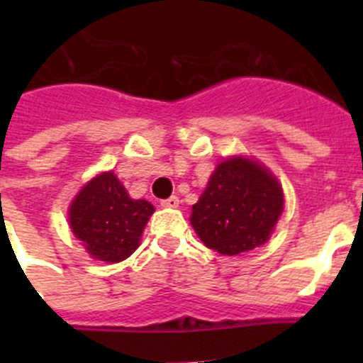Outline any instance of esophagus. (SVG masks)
<instances>
[{"instance_id": "esophagus-1", "label": "esophagus", "mask_w": 363, "mask_h": 363, "mask_svg": "<svg viewBox=\"0 0 363 363\" xmlns=\"http://www.w3.org/2000/svg\"><path fill=\"white\" fill-rule=\"evenodd\" d=\"M161 207H164V208L179 207V199L174 195V196H170V199H167V200H161Z\"/></svg>"}]
</instances>
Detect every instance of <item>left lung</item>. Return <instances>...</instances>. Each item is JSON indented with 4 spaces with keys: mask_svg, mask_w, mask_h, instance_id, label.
<instances>
[{
    "mask_svg": "<svg viewBox=\"0 0 363 363\" xmlns=\"http://www.w3.org/2000/svg\"><path fill=\"white\" fill-rule=\"evenodd\" d=\"M283 207L276 175L258 161L233 156L212 172L189 221L208 250L235 256L270 239Z\"/></svg>",
    "mask_w": 363,
    "mask_h": 363,
    "instance_id": "8db88e82",
    "label": "left lung"
}]
</instances>
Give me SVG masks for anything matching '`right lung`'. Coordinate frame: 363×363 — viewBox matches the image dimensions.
Listing matches in <instances>:
<instances>
[{"instance_id":"add662e5","label":"right lung","mask_w":363,"mask_h":363,"mask_svg":"<svg viewBox=\"0 0 363 363\" xmlns=\"http://www.w3.org/2000/svg\"><path fill=\"white\" fill-rule=\"evenodd\" d=\"M155 207L133 200L113 172L91 179L73 199L69 228L91 258L107 263L126 259L138 246Z\"/></svg>"}]
</instances>
